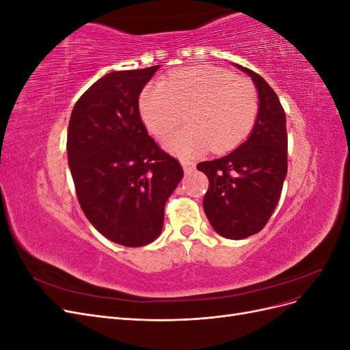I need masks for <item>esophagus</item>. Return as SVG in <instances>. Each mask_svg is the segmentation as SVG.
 <instances>
[{"label": "esophagus", "instance_id": "34e87169", "mask_svg": "<svg viewBox=\"0 0 350 350\" xmlns=\"http://www.w3.org/2000/svg\"><path fill=\"white\" fill-rule=\"evenodd\" d=\"M181 165H183V167H184V172H185V174L193 172V169H194V166H196L193 162H189V161H183Z\"/></svg>", "mask_w": 350, "mask_h": 350}]
</instances>
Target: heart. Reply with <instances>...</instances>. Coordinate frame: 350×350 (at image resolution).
<instances>
[{"instance_id": "obj_1", "label": "heart", "mask_w": 350, "mask_h": 350, "mask_svg": "<svg viewBox=\"0 0 350 350\" xmlns=\"http://www.w3.org/2000/svg\"><path fill=\"white\" fill-rule=\"evenodd\" d=\"M142 120L156 137L185 130L165 142L171 152L193 156L211 149L232 150L247 139L258 113V94L247 80L229 71L194 67L176 70L163 84L147 86L139 98Z\"/></svg>"}]
</instances>
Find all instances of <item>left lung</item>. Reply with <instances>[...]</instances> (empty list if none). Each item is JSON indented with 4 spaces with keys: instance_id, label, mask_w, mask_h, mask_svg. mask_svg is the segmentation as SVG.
<instances>
[{
    "instance_id": "1",
    "label": "left lung",
    "mask_w": 350,
    "mask_h": 350,
    "mask_svg": "<svg viewBox=\"0 0 350 350\" xmlns=\"http://www.w3.org/2000/svg\"><path fill=\"white\" fill-rule=\"evenodd\" d=\"M258 90V113L247 142L197 169L208 178L203 207L210 225L228 239L248 238L266 226L288 172L286 115L278 94L257 72L235 64Z\"/></svg>"
}]
</instances>
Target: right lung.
Instances as JSON below:
<instances>
[{
    "instance_id": "1",
    "label": "right lung",
    "mask_w": 350,
    "mask_h": 350,
    "mask_svg": "<svg viewBox=\"0 0 350 350\" xmlns=\"http://www.w3.org/2000/svg\"><path fill=\"white\" fill-rule=\"evenodd\" d=\"M159 67L105 74L74 105L68 124V165L83 213L124 247L161 235L166 200L184 176L139 111L140 93Z\"/></svg>"
}]
</instances>
